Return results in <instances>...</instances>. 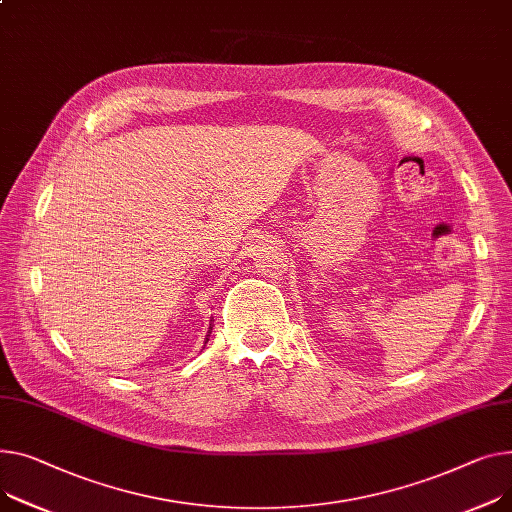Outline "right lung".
Listing matches in <instances>:
<instances>
[{
    "label": "right lung",
    "mask_w": 512,
    "mask_h": 512,
    "mask_svg": "<svg viewBox=\"0 0 512 512\" xmlns=\"http://www.w3.org/2000/svg\"><path fill=\"white\" fill-rule=\"evenodd\" d=\"M210 333H212V327H210V331H208V337H210ZM208 337H206V344H208Z\"/></svg>",
    "instance_id": "add662e5"
}]
</instances>
